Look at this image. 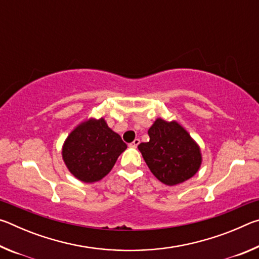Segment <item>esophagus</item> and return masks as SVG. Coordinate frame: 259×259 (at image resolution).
I'll return each mask as SVG.
<instances>
[{
  "label": "esophagus",
  "instance_id": "esophagus-1",
  "mask_svg": "<svg viewBox=\"0 0 259 259\" xmlns=\"http://www.w3.org/2000/svg\"><path fill=\"white\" fill-rule=\"evenodd\" d=\"M139 143H140L139 138H136L133 143L129 144V146H130V147H133V148H137V146L139 145Z\"/></svg>",
  "mask_w": 259,
  "mask_h": 259
}]
</instances>
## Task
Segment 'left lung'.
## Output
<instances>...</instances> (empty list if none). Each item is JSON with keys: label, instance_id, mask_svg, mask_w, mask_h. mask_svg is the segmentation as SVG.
<instances>
[{"label": "left lung", "instance_id": "8db88e82", "mask_svg": "<svg viewBox=\"0 0 259 259\" xmlns=\"http://www.w3.org/2000/svg\"><path fill=\"white\" fill-rule=\"evenodd\" d=\"M148 136L150 142L139 144L138 150L161 183L174 186L198 172L202 163L200 146L178 122L159 117Z\"/></svg>", "mask_w": 259, "mask_h": 259}]
</instances>
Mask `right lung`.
<instances>
[{
  "instance_id": "obj_1",
  "label": "right lung",
  "mask_w": 259,
  "mask_h": 259,
  "mask_svg": "<svg viewBox=\"0 0 259 259\" xmlns=\"http://www.w3.org/2000/svg\"><path fill=\"white\" fill-rule=\"evenodd\" d=\"M126 144L102 119L85 120L74 128L63 145V160L74 177L96 183L111 171Z\"/></svg>"
}]
</instances>
